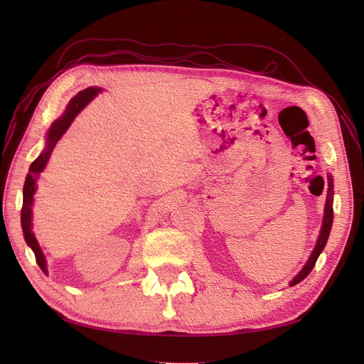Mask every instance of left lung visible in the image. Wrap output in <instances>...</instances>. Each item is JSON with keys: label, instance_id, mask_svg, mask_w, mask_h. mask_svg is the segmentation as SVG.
Here are the masks:
<instances>
[{"label": "left lung", "instance_id": "obj_1", "mask_svg": "<svg viewBox=\"0 0 364 364\" xmlns=\"http://www.w3.org/2000/svg\"><path fill=\"white\" fill-rule=\"evenodd\" d=\"M328 182H329L328 183L329 185L328 186V199H326V205H325V217H323V223H322V229H321V235H318V240H317L316 247L311 253L310 259L306 261V264L304 266V269L301 270V273L297 274V277L290 282V285L299 284L302 279H305L308 277V274H310L318 255H321V252L323 250V247L326 245V240L329 237V230H331V226H333V217H334V211H333V188H334V186H333L331 176L328 178Z\"/></svg>", "mask_w": 364, "mask_h": 364}]
</instances>
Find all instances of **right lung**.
Segmentation results:
<instances>
[{"label":"right lung","mask_w":364,"mask_h":364,"mask_svg":"<svg viewBox=\"0 0 364 364\" xmlns=\"http://www.w3.org/2000/svg\"><path fill=\"white\" fill-rule=\"evenodd\" d=\"M100 92L98 87H87L85 91H80L75 97H73L65 114L58 119L54 121L53 126L48 130L47 135V149L43 150L41 155L31 162L30 168H28V174L26 178V183H24V202H23V209H21V225H23V230H24V238L27 241V245L31 247V250L35 252L36 257V262L39 264V267L42 269L43 273H47V262H46V257L38 245V241L31 232V205H33V196H35V190H36V179L39 173L46 167L51 151L54 149V146L58 144V141L62 138V135L65 132L68 130V127L71 126L73 119L75 118V115L79 114L82 109L90 103L92 98Z\"/></svg>","instance_id":"add662e5"}]
</instances>
